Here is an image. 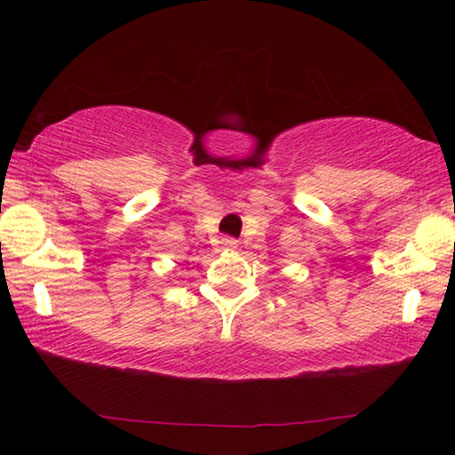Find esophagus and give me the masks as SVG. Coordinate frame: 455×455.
<instances>
[{
  "label": "esophagus",
  "instance_id": "obj_1",
  "mask_svg": "<svg viewBox=\"0 0 455 455\" xmlns=\"http://www.w3.org/2000/svg\"><path fill=\"white\" fill-rule=\"evenodd\" d=\"M221 246L228 248V251H234V248H238V242H235L234 238H223Z\"/></svg>",
  "mask_w": 455,
  "mask_h": 455
}]
</instances>
